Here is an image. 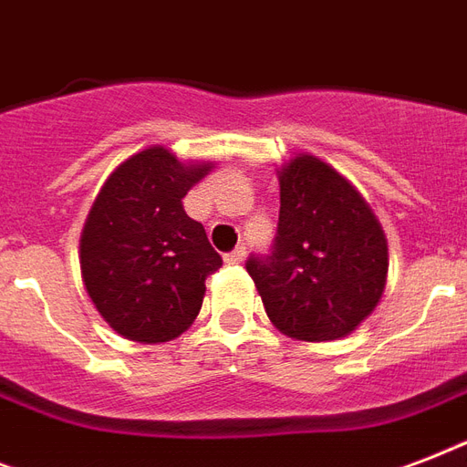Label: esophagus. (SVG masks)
<instances>
[{
  "label": "esophagus",
  "instance_id": "1",
  "mask_svg": "<svg viewBox=\"0 0 467 467\" xmlns=\"http://www.w3.org/2000/svg\"><path fill=\"white\" fill-rule=\"evenodd\" d=\"M244 256H247V249L237 247L233 249L230 254H225V264H242L244 262Z\"/></svg>",
  "mask_w": 467,
  "mask_h": 467
}]
</instances>
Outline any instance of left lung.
<instances>
[{"label": "left lung", "mask_w": 467, "mask_h": 467, "mask_svg": "<svg viewBox=\"0 0 467 467\" xmlns=\"http://www.w3.org/2000/svg\"><path fill=\"white\" fill-rule=\"evenodd\" d=\"M276 174V244L269 259H249V276L285 337H348L376 310L388 284L383 225L354 183L319 157L300 152Z\"/></svg>", "instance_id": "obj_1"}]
</instances>
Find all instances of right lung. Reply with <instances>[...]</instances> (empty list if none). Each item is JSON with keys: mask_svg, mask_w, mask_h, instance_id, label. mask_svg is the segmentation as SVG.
<instances>
[{"mask_svg": "<svg viewBox=\"0 0 467 467\" xmlns=\"http://www.w3.org/2000/svg\"><path fill=\"white\" fill-rule=\"evenodd\" d=\"M213 167L150 145L120 161L94 198L79 269L94 307L120 337L164 344L198 317L205 278L223 259L182 201Z\"/></svg>", "mask_w": 467, "mask_h": 467, "instance_id": "right-lung-1", "label": "right lung"}]
</instances>
